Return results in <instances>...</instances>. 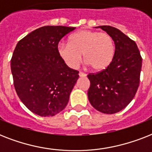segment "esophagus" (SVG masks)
Listing matches in <instances>:
<instances>
[{
  "mask_svg": "<svg viewBox=\"0 0 152 152\" xmlns=\"http://www.w3.org/2000/svg\"><path fill=\"white\" fill-rule=\"evenodd\" d=\"M79 76H80V77H85L86 74H84V73H83V72H79Z\"/></svg>",
  "mask_w": 152,
  "mask_h": 152,
  "instance_id": "esophagus-1",
  "label": "esophagus"
}]
</instances>
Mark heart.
I'll use <instances>...</instances> for the list:
<instances>
[{
  "label": "heart",
  "instance_id": "b5f03b06",
  "mask_svg": "<svg viewBox=\"0 0 152 152\" xmlns=\"http://www.w3.org/2000/svg\"><path fill=\"white\" fill-rule=\"evenodd\" d=\"M60 57L70 68H76L82 59L92 70L101 72L113 61L115 45L107 33L92 30H81L70 37L69 42H61L57 46Z\"/></svg>",
  "mask_w": 152,
  "mask_h": 152
}]
</instances>
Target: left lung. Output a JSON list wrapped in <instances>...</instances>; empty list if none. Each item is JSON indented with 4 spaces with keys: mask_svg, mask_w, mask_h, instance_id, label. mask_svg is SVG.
<instances>
[{
    "mask_svg": "<svg viewBox=\"0 0 152 152\" xmlns=\"http://www.w3.org/2000/svg\"><path fill=\"white\" fill-rule=\"evenodd\" d=\"M113 38L115 53L111 64L103 71L89 74L88 99L98 111L106 114L118 113L134 98L140 83L142 58L137 44L120 30L99 26Z\"/></svg>",
    "mask_w": 152,
    "mask_h": 152,
    "instance_id": "left-lung-1",
    "label": "left lung"
}]
</instances>
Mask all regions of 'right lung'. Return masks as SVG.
I'll use <instances>...</instances> for the list:
<instances>
[{
	"label": "right lung",
	"instance_id": "add662e5",
	"mask_svg": "<svg viewBox=\"0 0 152 152\" xmlns=\"http://www.w3.org/2000/svg\"><path fill=\"white\" fill-rule=\"evenodd\" d=\"M75 30L64 26H44L17 43L11 60L15 91L28 110L41 117H53L65 108L79 78L67 66L57 46Z\"/></svg>",
	"mask_w": 152,
	"mask_h": 152
}]
</instances>
